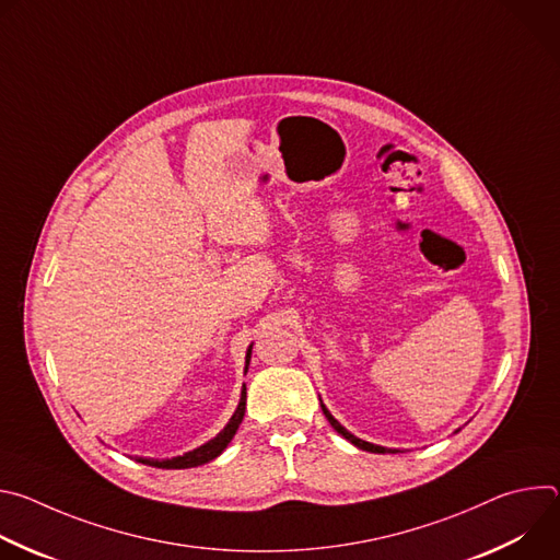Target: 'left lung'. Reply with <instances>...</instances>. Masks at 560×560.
<instances>
[{
    "mask_svg": "<svg viewBox=\"0 0 560 560\" xmlns=\"http://www.w3.org/2000/svg\"><path fill=\"white\" fill-rule=\"evenodd\" d=\"M322 410H324L326 419L330 421V425H332V428H335V430H337V432H339L343 439H348L352 445H357L359 450H365V452H374V454H385V452H387V447H381V445H372V443H368V441H361V439H357L354 434H350V432H348V430H346V428H343V425H341V423H339V421H337V419H335V417H332V415L326 410V406H324V404H322ZM389 452H396V450H389Z\"/></svg>",
    "mask_w": 560,
    "mask_h": 560,
    "instance_id": "obj_1",
    "label": "left lung"
}]
</instances>
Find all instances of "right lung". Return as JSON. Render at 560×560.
<instances>
[{
  "label": "right lung",
  "mask_w": 560,
  "mask_h": 560,
  "mask_svg": "<svg viewBox=\"0 0 560 560\" xmlns=\"http://www.w3.org/2000/svg\"><path fill=\"white\" fill-rule=\"evenodd\" d=\"M250 352H253V350H248V354H246V363L250 361ZM244 415H246V385H244V392H242V401H238V408H236V412L232 415L230 423H228L212 441H208L206 445H201V447H197V450H192V452H188V454H184V456H177V458H166V460L139 458V463L152 465V467H162V469H186V467L203 465V463L217 458V456L228 447V443L232 441L234 432L238 430V425H242Z\"/></svg>",
  "instance_id": "right-lung-1"
}]
</instances>
